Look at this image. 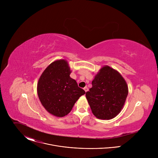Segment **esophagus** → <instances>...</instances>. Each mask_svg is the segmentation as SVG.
I'll list each match as a JSON object with an SVG mask.
<instances>
[{
    "instance_id": "34e87169",
    "label": "esophagus",
    "mask_w": 158,
    "mask_h": 158,
    "mask_svg": "<svg viewBox=\"0 0 158 158\" xmlns=\"http://www.w3.org/2000/svg\"><path fill=\"white\" fill-rule=\"evenodd\" d=\"M84 90L85 93H86L87 91H88V88H87V87H85L84 88Z\"/></svg>"
}]
</instances>
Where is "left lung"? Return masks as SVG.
I'll use <instances>...</instances> for the list:
<instances>
[{
	"instance_id": "1",
	"label": "left lung",
	"mask_w": 158,
	"mask_h": 158,
	"mask_svg": "<svg viewBox=\"0 0 158 158\" xmlns=\"http://www.w3.org/2000/svg\"><path fill=\"white\" fill-rule=\"evenodd\" d=\"M92 85L85 96L93 114L100 119L115 118L123 109L128 94L124 79L116 70L105 65L95 76Z\"/></svg>"
}]
</instances>
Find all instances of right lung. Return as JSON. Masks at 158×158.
<instances>
[{
    "mask_svg": "<svg viewBox=\"0 0 158 158\" xmlns=\"http://www.w3.org/2000/svg\"><path fill=\"white\" fill-rule=\"evenodd\" d=\"M71 71L64 59L52 62L44 71L37 83L39 100L46 110L54 116L68 114L74 104L85 92L70 77Z\"/></svg>",
    "mask_w": 158,
    "mask_h": 158,
    "instance_id": "right-lung-1",
    "label": "right lung"
}]
</instances>
